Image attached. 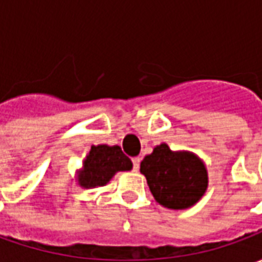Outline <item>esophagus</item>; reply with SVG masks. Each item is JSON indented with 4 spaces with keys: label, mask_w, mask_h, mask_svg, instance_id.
I'll return each instance as SVG.
<instances>
[{
    "label": "esophagus",
    "mask_w": 262,
    "mask_h": 262,
    "mask_svg": "<svg viewBox=\"0 0 262 262\" xmlns=\"http://www.w3.org/2000/svg\"><path fill=\"white\" fill-rule=\"evenodd\" d=\"M132 161H133V170H139V167H140V157H135Z\"/></svg>",
    "instance_id": "34e87169"
}]
</instances>
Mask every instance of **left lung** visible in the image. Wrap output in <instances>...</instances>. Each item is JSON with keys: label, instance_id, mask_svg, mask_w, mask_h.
<instances>
[{"label": "left lung", "instance_id": "1", "mask_svg": "<svg viewBox=\"0 0 262 262\" xmlns=\"http://www.w3.org/2000/svg\"><path fill=\"white\" fill-rule=\"evenodd\" d=\"M140 172L164 208H191L208 189V170L202 160L191 151H172L165 143L143 159Z\"/></svg>", "mask_w": 262, "mask_h": 262}]
</instances>
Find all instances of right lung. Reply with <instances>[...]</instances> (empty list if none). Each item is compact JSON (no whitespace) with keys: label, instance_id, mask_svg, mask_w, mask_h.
Segmentation results:
<instances>
[{"label":"right lung","instance_id":"add662e5","mask_svg":"<svg viewBox=\"0 0 262 262\" xmlns=\"http://www.w3.org/2000/svg\"><path fill=\"white\" fill-rule=\"evenodd\" d=\"M132 167L130 159L123 154L119 146H91L78 174V184L82 188L103 187L116 172L130 171Z\"/></svg>","mask_w":262,"mask_h":262}]
</instances>
